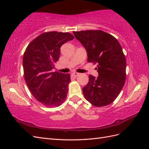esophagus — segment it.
I'll use <instances>...</instances> for the list:
<instances>
[{"instance_id":"obj_1","label":"esophagus","mask_w":149,"mask_h":149,"mask_svg":"<svg viewBox=\"0 0 149 149\" xmlns=\"http://www.w3.org/2000/svg\"><path fill=\"white\" fill-rule=\"evenodd\" d=\"M80 74H79V73H77V72H74V73H72V75L74 77H77V76H78Z\"/></svg>"}]
</instances>
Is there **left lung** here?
Returning a JSON list of instances; mask_svg holds the SVG:
<instances>
[{"instance_id": "left-lung-1", "label": "left lung", "mask_w": 149, "mask_h": 149, "mask_svg": "<svg viewBox=\"0 0 149 149\" xmlns=\"http://www.w3.org/2000/svg\"><path fill=\"white\" fill-rule=\"evenodd\" d=\"M76 39L86 49L88 61L97 65L99 76L89 75L83 88L86 100L96 107L112 103L118 96L126 78V59L115 37L100 30L74 31Z\"/></svg>"}]
</instances>
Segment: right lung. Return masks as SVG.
<instances>
[{"label": "right lung", "instance_id": "obj_1", "mask_svg": "<svg viewBox=\"0 0 149 149\" xmlns=\"http://www.w3.org/2000/svg\"><path fill=\"white\" fill-rule=\"evenodd\" d=\"M69 33H44L31 42L23 57L24 75L35 99L47 107H58L65 100L70 83V74L52 72L62 45L72 40Z\"/></svg>", "mask_w": 149, "mask_h": 149}]
</instances>
